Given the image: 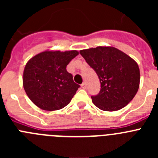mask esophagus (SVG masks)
Wrapping results in <instances>:
<instances>
[{
    "label": "esophagus",
    "instance_id": "34e87169",
    "mask_svg": "<svg viewBox=\"0 0 158 158\" xmlns=\"http://www.w3.org/2000/svg\"><path fill=\"white\" fill-rule=\"evenodd\" d=\"M81 87L83 89H86V84L84 82V83L81 84Z\"/></svg>",
    "mask_w": 158,
    "mask_h": 158
}]
</instances>
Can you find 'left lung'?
<instances>
[{
  "instance_id": "obj_1",
  "label": "left lung",
  "mask_w": 158,
  "mask_h": 158,
  "mask_svg": "<svg viewBox=\"0 0 158 158\" xmlns=\"http://www.w3.org/2000/svg\"><path fill=\"white\" fill-rule=\"evenodd\" d=\"M80 54L100 79V93L91 96L93 104L106 111L127 105L140 85V70L135 60L115 47L106 46L81 50Z\"/></svg>"
}]
</instances>
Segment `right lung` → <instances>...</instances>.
<instances>
[{
    "instance_id": "add662e5",
    "label": "right lung",
    "mask_w": 158,
    "mask_h": 158,
    "mask_svg": "<svg viewBox=\"0 0 158 158\" xmlns=\"http://www.w3.org/2000/svg\"><path fill=\"white\" fill-rule=\"evenodd\" d=\"M77 51H43L32 57L23 69V86L32 103L45 111H57L69 104L80 87L66 66Z\"/></svg>"
}]
</instances>
